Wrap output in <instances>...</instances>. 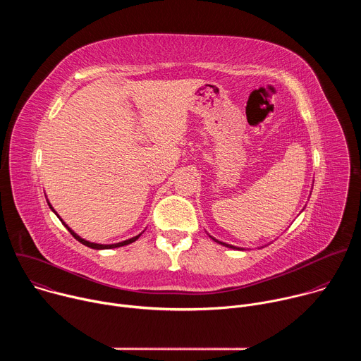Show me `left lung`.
<instances>
[{"label":"left lung","mask_w":361,"mask_h":361,"mask_svg":"<svg viewBox=\"0 0 361 361\" xmlns=\"http://www.w3.org/2000/svg\"><path fill=\"white\" fill-rule=\"evenodd\" d=\"M212 237V235H210ZM214 241H217L219 244H221V245H226V247H228V248H234V250H244V248H240V247H235V245H231V244H227V243H223V241H219V240H216L214 237H212Z\"/></svg>","instance_id":"8db88e82"}]
</instances>
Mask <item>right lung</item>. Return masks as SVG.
<instances>
[{
  "label": "right lung",
  "mask_w": 361,
  "mask_h": 361,
  "mask_svg": "<svg viewBox=\"0 0 361 361\" xmlns=\"http://www.w3.org/2000/svg\"><path fill=\"white\" fill-rule=\"evenodd\" d=\"M47 202H48V205H49V209L53 210L56 214H57V212L53 209V205L49 204V201L47 200ZM57 217L61 220V217L57 214ZM63 221V220H61ZM63 224L66 226V228L71 233V235L75 238V240H78L81 244H84V245H87V247H90V248H94V250H109V248H117V247H123V245H127V244H131V243H134L141 234H138V235H135V237H133V238H128V240H126V241H121V243H116V244H97V243H91V241H87V240H84V238H81L77 233H74L64 221H63Z\"/></svg>",
  "instance_id": "add662e5"
}]
</instances>
